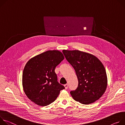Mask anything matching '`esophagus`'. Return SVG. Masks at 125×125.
I'll list each match as a JSON object with an SVG mask.
<instances>
[{
    "mask_svg": "<svg viewBox=\"0 0 125 125\" xmlns=\"http://www.w3.org/2000/svg\"><path fill=\"white\" fill-rule=\"evenodd\" d=\"M64 87H65V89H67V88H68V84H66L64 85Z\"/></svg>",
    "mask_w": 125,
    "mask_h": 125,
    "instance_id": "obj_1",
    "label": "esophagus"
}]
</instances>
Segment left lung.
Wrapping results in <instances>:
<instances>
[{"instance_id":"obj_1","label":"left lung","mask_w":125,"mask_h":125,"mask_svg":"<svg viewBox=\"0 0 125 125\" xmlns=\"http://www.w3.org/2000/svg\"><path fill=\"white\" fill-rule=\"evenodd\" d=\"M65 59L74 68L78 81L70 93L76 101L89 104L98 100L107 86V76L101 62L95 55L79 50H63Z\"/></svg>"}]
</instances>
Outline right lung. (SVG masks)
<instances>
[{
	"mask_svg": "<svg viewBox=\"0 0 125 125\" xmlns=\"http://www.w3.org/2000/svg\"><path fill=\"white\" fill-rule=\"evenodd\" d=\"M64 58L62 52L50 50L36 55L26 63L22 74L24 91L38 105L47 106L55 101L64 87L58 82L55 68Z\"/></svg>",
	"mask_w": 125,
	"mask_h": 125,
	"instance_id": "1",
	"label": "right lung"
}]
</instances>
